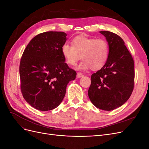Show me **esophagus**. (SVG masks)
Here are the masks:
<instances>
[{
  "label": "esophagus",
  "mask_w": 149,
  "mask_h": 149,
  "mask_svg": "<svg viewBox=\"0 0 149 149\" xmlns=\"http://www.w3.org/2000/svg\"><path fill=\"white\" fill-rule=\"evenodd\" d=\"M84 75H83V73H77V78H81V77H83Z\"/></svg>",
  "instance_id": "obj_1"
}]
</instances>
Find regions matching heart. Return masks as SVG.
Returning <instances> with one entry per match:
<instances>
[{"instance_id":"1","label":"heart","mask_w":149,"mask_h":149,"mask_svg":"<svg viewBox=\"0 0 149 149\" xmlns=\"http://www.w3.org/2000/svg\"><path fill=\"white\" fill-rule=\"evenodd\" d=\"M61 53L68 65L75 66L84 60L79 69L99 70L104 66L109 59V46L106 40L89 38L78 35L72 40V45L65 43L61 47Z\"/></svg>"}]
</instances>
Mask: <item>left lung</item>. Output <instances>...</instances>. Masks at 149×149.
I'll return each mask as SVG.
<instances>
[{"label": "left lung", "instance_id": "1", "mask_svg": "<svg viewBox=\"0 0 149 149\" xmlns=\"http://www.w3.org/2000/svg\"><path fill=\"white\" fill-rule=\"evenodd\" d=\"M100 33L109 46V56L106 65L91 75L88 96L99 109L112 111L127 101L134 87L133 58L123 40L109 31Z\"/></svg>", "mask_w": 149, "mask_h": 149}]
</instances>
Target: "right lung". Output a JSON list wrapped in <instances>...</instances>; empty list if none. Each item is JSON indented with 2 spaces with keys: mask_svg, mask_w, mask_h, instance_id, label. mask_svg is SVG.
Wrapping results in <instances>:
<instances>
[{
  "mask_svg": "<svg viewBox=\"0 0 149 149\" xmlns=\"http://www.w3.org/2000/svg\"><path fill=\"white\" fill-rule=\"evenodd\" d=\"M63 31H46L35 36L20 60V89L25 100L39 111H50L63 100L66 86L76 72L65 62L61 47L66 41Z\"/></svg>",
  "mask_w": 149,
  "mask_h": 149,
  "instance_id": "1",
  "label": "right lung"
}]
</instances>
